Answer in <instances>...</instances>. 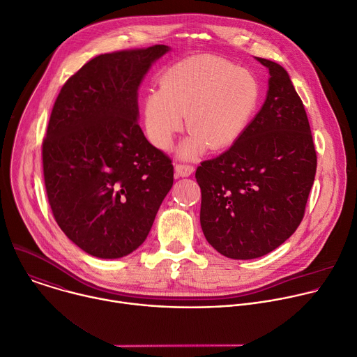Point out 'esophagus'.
Returning <instances> with one entry per match:
<instances>
[{"label":"esophagus","instance_id":"obj_1","mask_svg":"<svg viewBox=\"0 0 357 357\" xmlns=\"http://www.w3.org/2000/svg\"><path fill=\"white\" fill-rule=\"evenodd\" d=\"M193 167L192 165H183V164H176L175 165V175L179 178H186L193 174Z\"/></svg>","mask_w":357,"mask_h":357}]
</instances>
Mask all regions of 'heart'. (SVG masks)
I'll return each instance as SVG.
<instances>
[{"label":"heart","mask_w":357,"mask_h":357,"mask_svg":"<svg viewBox=\"0 0 357 357\" xmlns=\"http://www.w3.org/2000/svg\"><path fill=\"white\" fill-rule=\"evenodd\" d=\"M149 91L142 105L148 139L168 149L183 127L190 134L181 142L178 155L193 160L211 146L226 151L237 144L256 116L261 84L251 70L215 55H197L171 66Z\"/></svg>","instance_id":"heart-1"}]
</instances>
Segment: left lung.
Segmentation results:
<instances>
[{
    "mask_svg": "<svg viewBox=\"0 0 357 357\" xmlns=\"http://www.w3.org/2000/svg\"><path fill=\"white\" fill-rule=\"evenodd\" d=\"M268 69L263 107L241 139L196 169L200 226L225 257L251 260L280 247L299 226L317 172L310 121L287 70Z\"/></svg>",
    "mask_w": 357,
    "mask_h": 357,
    "instance_id": "8db88e82",
    "label": "left lung"
}]
</instances>
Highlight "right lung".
Listing matches in <instances>:
<instances>
[{
	"label": "right lung",
	"instance_id": "right-lung-1",
	"mask_svg": "<svg viewBox=\"0 0 357 357\" xmlns=\"http://www.w3.org/2000/svg\"><path fill=\"white\" fill-rule=\"evenodd\" d=\"M167 45L89 61L62 87L42 144L54 218L93 257L120 259L146 238L174 167L138 126V89Z\"/></svg>",
	"mask_w": 357,
	"mask_h": 357
}]
</instances>
